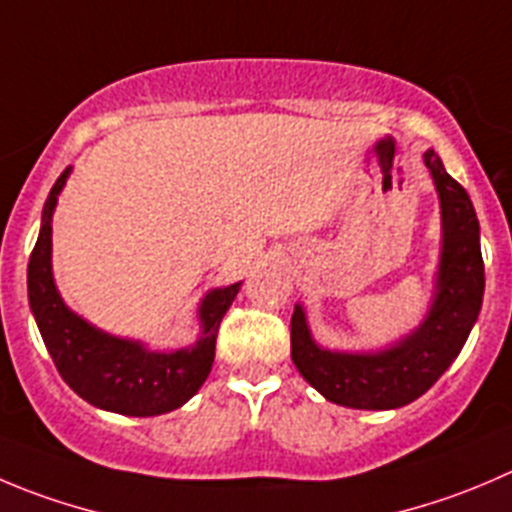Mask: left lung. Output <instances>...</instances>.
<instances>
[{
    "mask_svg": "<svg viewBox=\"0 0 512 512\" xmlns=\"http://www.w3.org/2000/svg\"><path fill=\"white\" fill-rule=\"evenodd\" d=\"M442 216L435 296L415 332L379 352H329L314 342L304 306L291 316V359L329 402L352 410H397L427 392L455 362L478 321L485 291L480 223L465 188L435 150H425Z\"/></svg>",
    "mask_w": 512,
    "mask_h": 512,
    "instance_id": "left-lung-1",
    "label": "left lung"
}]
</instances>
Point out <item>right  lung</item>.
Listing matches in <instances>:
<instances>
[{
	"label": "right lung",
	"mask_w": 512,
	"mask_h": 512,
	"mask_svg": "<svg viewBox=\"0 0 512 512\" xmlns=\"http://www.w3.org/2000/svg\"><path fill=\"white\" fill-rule=\"evenodd\" d=\"M70 170L65 168L47 196L40 236L27 266L29 309L47 352L70 389L100 410L128 417H155L178 410L211 374L218 326L236 299L241 281L203 296L198 306L201 337L191 347L153 352L143 342L113 337L92 326L62 301L52 276V213Z\"/></svg>",
	"instance_id": "right-lung-1"
}]
</instances>
